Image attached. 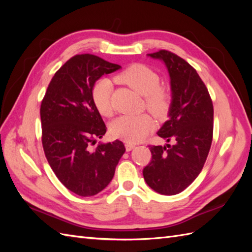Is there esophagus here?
<instances>
[{"mask_svg":"<svg viewBox=\"0 0 252 252\" xmlns=\"http://www.w3.org/2000/svg\"><path fill=\"white\" fill-rule=\"evenodd\" d=\"M135 147V145L134 144H131V143H126V152H130V151H132L133 148Z\"/></svg>","mask_w":252,"mask_h":252,"instance_id":"1","label":"esophagus"}]
</instances>
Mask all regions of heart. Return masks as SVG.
Wrapping results in <instances>:
<instances>
[{
    "instance_id": "obj_1",
    "label": "heart",
    "mask_w": 252,
    "mask_h": 252,
    "mask_svg": "<svg viewBox=\"0 0 252 252\" xmlns=\"http://www.w3.org/2000/svg\"><path fill=\"white\" fill-rule=\"evenodd\" d=\"M118 83L126 84L136 93L145 96L147 109L155 115H162L168 107L169 96L165 90L159 87L158 74L141 63H134L117 74ZM112 82L103 78L95 83L92 90V98L96 108L103 116H110L112 112ZM154 129V121L147 115L121 116L110 125L111 135L127 143H137Z\"/></svg>"
}]
</instances>
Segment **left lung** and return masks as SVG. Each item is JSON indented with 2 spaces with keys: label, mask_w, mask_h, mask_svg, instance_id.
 <instances>
[{
  "label": "left lung",
  "mask_w": 252,
  "mask_h": 252,
  "mask_svg": "<svg viewBox=\"0 0 252 252\" xmlns=\"http://www.w3.org/2000/svg\"><path fill=\"white\" fill-rule=\"evenodd\" d=\"M147 56L161 61L168 69L169 119L157 134L174 145L151 146L152 161L143 175L155 191L176 195L194 182L206 162L212 143L213 105L205 83L183 58L164 50Z\"/></svg>",
  "instance_id": "8db88e82"
}]
</instances>
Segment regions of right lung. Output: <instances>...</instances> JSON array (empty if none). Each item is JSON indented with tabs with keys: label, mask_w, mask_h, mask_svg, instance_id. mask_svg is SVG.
Here are the masks:
<instances>
[{
	"label": "right lung",
	"mask_w": 252,
	"mask_h": 252,
	"mask_svg": "<svg viewBox=\"0 0 252 252\" xmlns=\"http://www.w3.org/2000/svg\"><path fill=\"white\" fill-rule=\"evenodd\" d=\"M121 67L91 54L76 55L60 68L41 104L42 144L62 183L82 197L110 183L126 147L121 141L98 143L106 126L92 98L95 82Z\"/></svg>",
	"instance_id": "1"
}]
</instances>
